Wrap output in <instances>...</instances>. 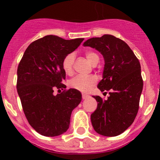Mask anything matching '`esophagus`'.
Returning a JSON list of instances; mask_svg holds the SVG:
<instances>
[{"label": "esophagus", "instance_id": "1", "mask_svg": "<svg viewBox=\"0 0 160 160\" xmlns=\"http://www.w3.org/2000/svg\"><path fill=\"white\" fill-rule=\"evenodd\" d=\"M82 99H87V98H88V95H87V94H82Z\"/></svg>", "mask_w": 160, "mask_h": 160}]
</instances>
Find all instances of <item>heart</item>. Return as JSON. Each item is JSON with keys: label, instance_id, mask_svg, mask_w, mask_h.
<instances>
[{"label": "heart", "instance_id": "b5f03b06", "mask_svg": "<svg viewBox=\"0 0 160 160\" xmlns=\"http://www.w3.org/2000/svg\"><path fill=\"white\" fill-rule=\"evenodd\" d=\"M86 57L87 60L91 64L95 63L97 61L99 60V58L95 53L92 51H87ZM74 54L73 53H69L64 58L62 61V68L64 71L67 74H70L73 72V62H74ZM98 79L94 75H78L72 78L70 81V86L72 88L79 90L81 92L86 93L90 90V88L94 87L97 83Z\"/></svg>", "mask_w": 160, "mask_h": 160}]
</instances>
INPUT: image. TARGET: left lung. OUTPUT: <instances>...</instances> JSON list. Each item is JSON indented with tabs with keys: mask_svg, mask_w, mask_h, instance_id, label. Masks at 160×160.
I'll use <instances>...</instances> for the list:
<instances>
[{
	"mask_svg": "<svg viewBox=\"0 0 160 160\" xmlns=\"http://www.w3.org/2000/svg\"><path fill=\"white\" fill-rule=\"evenodd\" d=\"M83 46L103 56L102 79L98 88L110 90L107 100L94 96L98 106L90 115L91 123L99 135L117 136L133 123L138 113L143 86L140 63L128 44L113 35L90 38Z\"/></svg>",
	"mask_w": 160,
	"mask_h": 160,
	"instance_id": "8db88e82",
	"label": "left lung"
}]
</instances>
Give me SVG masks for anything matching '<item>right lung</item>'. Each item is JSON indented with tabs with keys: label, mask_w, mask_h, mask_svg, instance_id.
Masks as SVG:
<instances>
[{
	"label": "right lung",
	"mask_w": 160,
	"mask_h": 160,
	"mask_svg": "<svg viewBox=\"0 0 160 160\" xmlns=\"http://www.w3.org/2000/svg\"><path fill=\"white\" fill-rule=\"evenodd\" d=\"M84 40H65L47 35L28 46L18 68L17 90L28 122L44 136H58L69 128L72 111L82 101L75 89L57 95L55 89L66 88L62 61ZM61 91V90H60Z\"/></svg>",
	"instance_id": "add662e5"
}]
</instances>
